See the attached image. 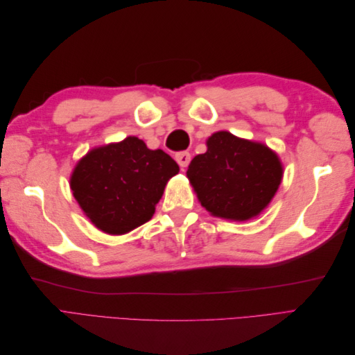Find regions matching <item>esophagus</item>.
Instances as JSON below:
<instances>
[{
  "label": "esophagus",
  "mask_w": 355,
  "mask_h": 355,
  "mask_svg": "<svg viewBox=\"0 0 355 355\" xmlns=\"http://www.w3.org/2000/svg\"><path fill=\"white\" fill-rule=\"evenodd\" d=\"M175 158H176V161H178V164H179L182 168H185V167L189 164V161H191V154L187 153V151H182V153H178V154L175 155Z\"/></svg>",
  "instance_id": "esophagus-1"
}]
</instances>
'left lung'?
I'll list each match as a JSON object with an SVG mask.
<instances>
[{"instance_id":"obj_1","label":"left lung","mask_w":355,"mask_h":355,"mask_svg":"<svg viewBox=\"0 0 355 355\" xmlns=\"http://www.w3.org/2000/svg\"><path fill=\"white\" fill-rule=\"evenodd\" d=\"M187 176L213 216L249 220L271 202L283 166L266 145L218 132L207 139V151L192 158Z\"/></svg>"}]
</instances>
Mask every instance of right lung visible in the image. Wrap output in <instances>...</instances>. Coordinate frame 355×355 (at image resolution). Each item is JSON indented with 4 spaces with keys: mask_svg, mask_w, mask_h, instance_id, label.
<instances>
[{
    "mask_svg": "<svg viewBox=\"0 0 355 355\" xmlns=\"http://www.w3.org/2000/svg\"><path fill=\"white\" fill-rule=\"evenodd\" d=\"M178 171L168 154L128 136L83 157L72 171L71 189L96 228L121 235L154 216L168 179Z\"/></svg>",
    "mask_w": 355,
    "mask_h": 355,
    "instance_id": "obj_1",
    "label": "right lung"
}]
</instances>
